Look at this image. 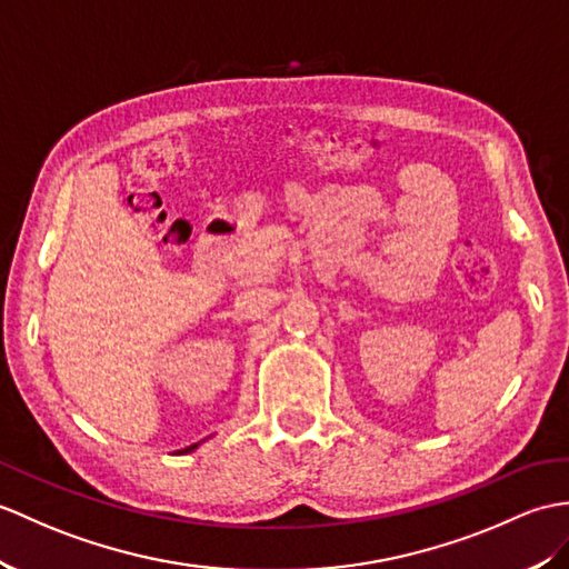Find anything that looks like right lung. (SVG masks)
I'll use <instances>...</instances> for the list:
<instances>
[{
    "mask_svg": "<svg viewBox=\"0 0 569 569\" xmlns=\"http://www.w3.org/2000/svg\"><path fill=\"white\" fill-rule=\"evenodd\" d=\"M196 446H198V443H193V446H189V448H187V451H181V453H189V451H193V448H196Z\"/></svg>",
    "mask_w": 569,
    "mask_h": 569,
    "instance_id": "add662e5",
    "label": "right lung"
}]
</instances>
